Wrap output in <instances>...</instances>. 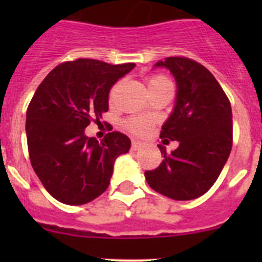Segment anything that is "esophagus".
<instances>
[{"label": "esophagus", "instance_id": "obj_1", "mask_svg": "<svg viewBox=\"0 0 262 262\" xmlns=\"http://www.w3.org/2000/svg\"><path fill=\"white\" fill-rule=\"evenodd\" d=\"M143 147V143L142 142H138V140H133V144H131V148H133L134 151H138L140 148Z\"/></svg>", "mask_w": 262, "mask_h": 262}]
</instances>
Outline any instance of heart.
Returning a JSON list of instances; mask_svg holds the SVG:
<instances>
[{
  "label": "heart",
  "instance_id": "heart-1",
  "mask_svg": "<svg viewBox=\"0 0 262 262\" xmlns=\"http://www.w3.org/2000/svg\"><path fill=\"white\" fill-rule=\"evenodd\" d=\"M147 85L149 89V93L154 92H159L163 89H173V82L170 78L166 77L164 75H152L147 78ZM117 88V86H115ZM115 88L111 92L110 97L113 98ZM152 126V119L148 117H131L128 119L124 120V127L128 129L129 133L136 134V135H143L151 128Z\"/></svg>",
  "mask_w": 262,
  "mask_h": 262
}]
</instances>
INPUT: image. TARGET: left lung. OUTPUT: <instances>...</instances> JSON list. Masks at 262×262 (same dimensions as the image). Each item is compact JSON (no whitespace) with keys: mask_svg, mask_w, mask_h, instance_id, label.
I'll use <instances>...</instances> for the list:
<instances>
[{"mask_svg":"<svg viewBox=\"0 0 262 262\" xmlns=\"http://www.w3.org/2000/svg\"><path fill=\"white\" fill-rule=\"evenodd\" d=\"M177 81V99L160 138L178 140L170 154L159 145L164 160L145 170L148 185L174 201L203 195L215 184L232 148V110L228 97L209 69L184 56L166 57Z\"/></svg>","mask_w":262,"mask_h":262,"instance_id":"8db88e82","label":"left lung"}]
</instances>
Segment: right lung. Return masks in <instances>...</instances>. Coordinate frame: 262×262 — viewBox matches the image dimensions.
Masks as SVG:
<instances>
[{
  "label": "right lung",
  "instance_id": "1",
  "mask_svg": "<svg viewBox=\"0 0 262 262\" xmlns=\"http://www.w3.org/2000/svg\"><path fill=\"white\" fill-rule=\"evenodd\" d=\"M135 67L94 59L64 61L46 76L26 113L29 156L46 190L66 205H84L108 187L114 161L131 140L119 131L102 142L84 129L108 110L111 86Z\"/></svg>",
  "mask_w": 262,
  "mask_h": 262
}]
</instances>
